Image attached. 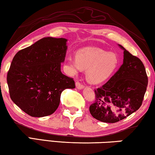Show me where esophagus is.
<instances>
[{"label": "esophagus", "mask_w": 155, "mask_h": 155, "mask_svg": "<svg viewBox=\"0 0 155 155\" xmlns=\"http://www.w3.org/2000/svg\"><path fill=\"white\" fill-rule=\"evenodd\" d=\"M75 85H76V87H77L78 89H79V90H82V89L84 88V84L80 83V82H76L75 83Z\"/></svg>", "instance_id": "1"}]
</instances>
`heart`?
<instances>
[{
	"mask_svg": "<svg viewBox=\"0 0 155 155\" xmlns=\"http://www.w3.org/2000/svg\"><path fill=\"white\" fill-rule=\"evenodd\" d=\"M118 65L117 55L98 47H86L78 51L75 58L65 59V72L74 75L82 69L87 70L86 77L92 83H100L111 77Z\"/></svg>",
	"mask_w": 155,
	"mask_h": 155,
	"instance_id": "heart-1",
	"label": "heart"
}]
</instances>
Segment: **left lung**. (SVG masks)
Segmentation results:
<instances>
[{
	"label": "left lung",
	"instance_id": "8db88e82",
	"mask_svg": "<svg viewBox=\"0 0 155 155\" xmlns=\"http://www.w3.org/2000/svg\"><path fill=\"white\" fill-rule=\"evenodd\" d=\"M124 49V63L107 83L94 90L95 101L90 112L97 120L116 123L141 107L148 84L143 62Z\"/></svg>",
	"mask_w": 155,
	"mask_h": 155
}]
</instances>
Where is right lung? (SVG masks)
<instances>
[{
	"label": "right lung",
	"mask_w": 155,
	"mask_h": 155,
	"mask_svg": "<svg viewBox=\"0 0 155 155\" xmlns=\"http://www.w3.org/2000/svg\"><path fill=\"white\" fill-rule=\"evenodd\" d=\"M67 39L45 37L19 51L8 72L7 82L12 101L33 117L54 113L65 89L75 87L73 78L63 75Z\"/></svg>",
	"instance_id": "obj_1"
}]
</instances>
